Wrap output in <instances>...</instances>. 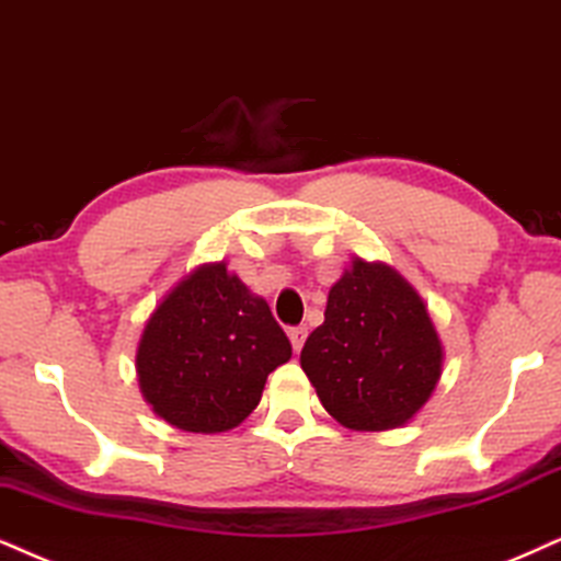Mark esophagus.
I'll return each instance as SVG.
<instances>
[{
  "label": "esophagus",
  "instance_id": "34e87169",
  "mask_svg": "<svg viewBox=\"0 0 561 561\" xmlns=\"http://www.w3.org/2000/svg\"><path fill=\"white\" fill-rule=\"evenodd\" d=\"M305 339H308V329L305 325H295V329H289V342H293V350L300 352Z\"/></svg>",
  "mask_w": 561,
  "mask_h": 561
}]
</instances>
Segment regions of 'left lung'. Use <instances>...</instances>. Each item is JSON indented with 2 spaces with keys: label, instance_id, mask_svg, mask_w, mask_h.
I'll use <instances>...</instances> for the list:
<instances>
[{
  "label": "left lung",
  "instance_id": "left-lung-1",
  "mask_svg": "<svg viewBox=\"0 0 561 561\" xmlns=\"http://www.w3.org/2000/svg\"><path fill=\"white\" fill-rule=\"evenodd\" d=\"M323 316L300 352L323 409L350 430L409 422L443 373V346L414 287L391 266L354 259Z\"/></svg>",
  "mask_w": 561,
  "mask_h": 561
}]
</instances>
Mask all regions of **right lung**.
<instances>
[{
    "label": "right lung",
    "instance_id": "1",
    "mask_svg": "<svg viewBox=\"0 0 561 561\" xmlns=\"http://www.w3.org/2000/svg\"><path fill=\"white\" fill-rule=\"evenodd\" d=\"M293 357L266 300L225 264L198 266L158 305L137 350L154 414L186 432H225L259 407L268 373Z\"/></svg>",
    "mask_w": 561,
    "mask_h": 561
}]
</instances>
